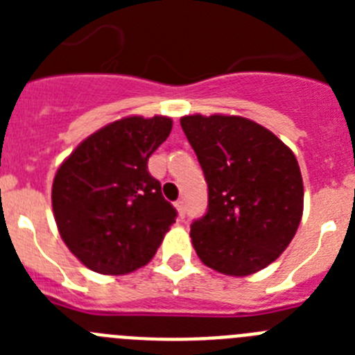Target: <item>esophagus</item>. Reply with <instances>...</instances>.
<instances>
[{
  "mask_svg": "<svg viewBox=\"0 0 355 355\" xmlns=\"http://www.w3.org/2000/svg\"><path fill=\"white\" fill-rule=\"evenodd\" d=\"M175 209H178V213H180V218H184V202L183 200H175Z\"/></svg>",
  "mask_w": 355,
  "mask_h": 355,
  "instance_id": "1",
  "label": "esophagus"
}]
</instances>
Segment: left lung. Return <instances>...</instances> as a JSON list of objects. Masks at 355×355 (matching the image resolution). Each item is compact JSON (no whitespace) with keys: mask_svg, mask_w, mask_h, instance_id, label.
I'll list each match as a JSON object with an SVG mask.
<instances>
[{"mask_svg":"<svg viewBox=\"0 0 355 355\" xmlns=\"http://www.w3.org/2000/svg\"><path fill=\"white\" fill-rule=\"evenodd\" d=\"M181 128L208 183V211L190 225L197 256L220 274H256L284 252L302 218L297 158L245 117L187 115Z\"/></svg>","mask_w":355,"mask_h":355,"instance_id":"obj_1","label":"left lung"}]
</instances>
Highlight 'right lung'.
<instances>
[{
  "mask_svg": "<svg viewBox=\"0 0 355 355\" xmlns=\"http://www.w3.org/2000/svg\"><path fill=\"white\" fill-rule=\"evenodd\" d=\"M172 121L124 117L85 139L56 171L51 202L62 240L87 268L124 275L147 265L175 222L147 171Z\"/></svg>",
  "mask_w": 355,
  "mask_h": 355,
  "instance_id": "obj_1",
  "label": "right lung"
}]
</instances>
